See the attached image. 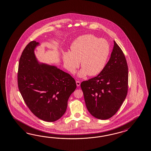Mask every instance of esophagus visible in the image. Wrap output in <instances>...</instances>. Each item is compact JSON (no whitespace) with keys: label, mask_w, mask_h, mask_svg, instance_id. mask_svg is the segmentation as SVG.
<instances>
[{"label":"esophagus","mask_w":151,"mask_h":151,"mask_svg":"<svg viewBox=\"0 0 151 151\" xmlns=\"http://www.w3.org/2000/svg\"><path fill=\"white\" fill-rule=\"evenodd\" d=\"M76 84L77 86H79L81 85V82L79 81H76Z\"/></svg>","instance_id":"1"}]
</instances>
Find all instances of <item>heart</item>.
Wrapping results in <instances>:
<instances>
[{
    "mask_svg": "<svg viewBox=\"0 0 151 151\" xmlns=\"http://www.w3.org/2000/svg\"><path fill=\"white\" fill-rule=\"evenodd\" d=\"M110 52L109 43L95 35L88 34L78 37L70 46V52H64L63 64L71 73L79 66L82 68L78 76H96L104 70Z\"/></svg>",
    "mask_w": 151,
    "mask_h": 151,
    "instance_id": "b5f03b06",
    "label": "heart"
}]
</instances>
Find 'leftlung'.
Masks as SVG:
<instances>
[{"label":"left lung","mask_w":151,"mask_h":151,"mask_svg":"<svg viewBox=\"0 0 151 151\" xmlns=\"http://www.w3.org/2000/svg\"><path fill=\"white\" fill-rule=\"evenodd\" d=\"M114 42L110 58L102 72L81 84L88 111L98 119H108L114 116L127 95L126 59L120 47Z\"/></svg>","instance_id":"obj_1"}]
</instances>
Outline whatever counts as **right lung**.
Segmentation results:
<instances>
[{
    "instance_id": "add662e5",
    "label": "right lung",
    "mask_w": 151,
    "mask_h": 151,
    "mask_svg": "<svg viewBox=\"0 0 151 151\" xmlns=\"http://www.w3.org/2000/svg\"><path fill=\"white\" fill-rule=\"evenodd\" d=\"M39 42L25 47L19 59L18 86L25 104L40 119L54 122L66 111L68 99L77 88L69 74L55 66L40 63L34 50Z\"/></svg>"
}]
</instances>
